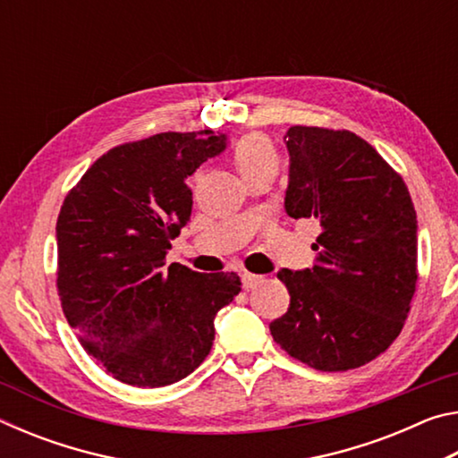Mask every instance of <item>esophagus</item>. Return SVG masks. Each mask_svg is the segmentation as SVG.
<instances>
[{"mask_svg":"<svg viewBox=\"0 0 458 458\" xmlns=\"http://www.w3.org/2000/svg\"><path fill=\"white\" fill-rule=\"evenodd\" d=\"M259 283H262L260 275H252V273H242V286L244 289H254Z\"/></svg>","mask_w":458,"mask_h":458,"instance_id":"34e87169","label":"esophagus"}]
</instances>
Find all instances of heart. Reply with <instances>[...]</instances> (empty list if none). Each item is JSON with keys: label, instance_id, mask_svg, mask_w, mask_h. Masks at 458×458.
I'll use <instances>...</instances> for the list:
<instances>
[{"label": "heart", "instance_id": "b5f03b06", "mask_svg": "<svg viewBox=\"0 0 458 458\" xmlns=\"http://www.w3.org/2000/svg\"><path fill=\"white\" fill-rule=\"evenodd\" d=\"M234 161L244 177L265 165L276 167V151L267 137L246 135L240 139L234 149Z\"/></svg>", "mask_w": 458, "mask_h": 458}]
</instances>
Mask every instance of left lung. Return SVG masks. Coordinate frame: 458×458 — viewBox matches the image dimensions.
<instances>
[{
    "mask_svg": "<svg viewBox=\"0 0 458 458\" xmlns=\"http://www.w3.org/2000/svg\"><path fill=\"white\" fill-rule=\"evenodd\" d=\"M291 218L321 224L315 265L278 270L289 311L270 333L291 358L321 371L360 368L400 335L418 270V222L408 188L352 131L291 127Z\"/></svg>",
    "mask_w": 458,
    "mask_h": 458,
    "instance_id": "obj_1",
    "label": "left lung"
}]
</instances>
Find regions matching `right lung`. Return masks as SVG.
<instances>
[{"mask_svg": "<svg viewBox=\"0 0 458 458\" xmlns=\"http://www.w3.org/2000/svg\"><path fill=\"white\" fill-rule=\"evenodd\" d=\"M214 131L119 145L68 191L56 222L58 297L106 374L137 387L190 376L214 344V317L240 293L236 273L165 267L190 222L185 180L226 149Z\"/></svg>", "mask_w": 458, "mask_h": 458, "instance_id": "add662e5", "label": "right lung"}]
</instances>
